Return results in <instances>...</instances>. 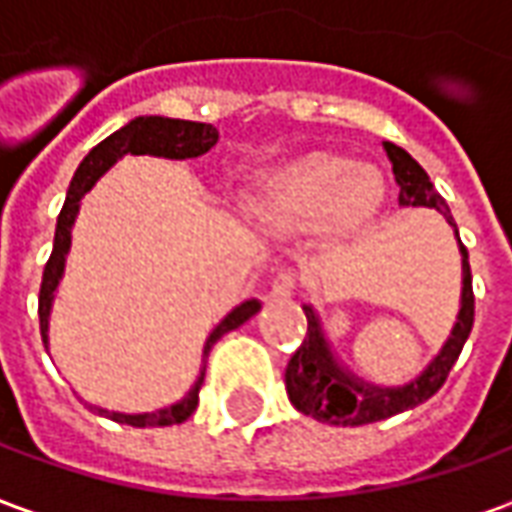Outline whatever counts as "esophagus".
<instances>
[{
    "label": "esophagus",
    "instance_id": "34e87169",
    "mask_svg": "<svg viewBox=\"0 0 512 512\" xmlns=\"http://www.w3.org/2000/svg\"><path fill=\"white\" fill-rule=\"evenodd\" d=\"M296 285H299V279H296L293 271H279L277 277H274V282H271V296H274V299H290Z\"/></svg>",
    "mask_w": 512,
    "mask_h": 512
}]
</instances>
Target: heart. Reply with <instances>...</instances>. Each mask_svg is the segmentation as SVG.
<instances>
[{
	"instance_id": "b5f03b06",
	"label": "heart",
	"mask_w": 512,
	"mask_h": 512,
	"mask_svg": "<svg viewBox=\"0 0 512 512\" xmlns=\"http://www.w3.org/2000/svg\"><path fill=\"white\" fill-rule=\"evenodd\" d=\"M386 197L378 169L334 153H307L260 180L255 208L285 227L321 224L345 238L365 230Z\"/></svg>"
}]
</instances>
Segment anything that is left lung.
<instances>
[{
    "label": "left lung",
    "mask_w": 512,
    "mask_h": 512,
    "mask_svg": "<svg viewBox=\"0 0 512 512\" xmlns=\"http://www.w3.org/2000/svg\"><path fill=\"white\" fill-rule=\"evenodd\" d=\"M386 156L392 161V172H395L397 186H400V205H425V208H436L447 216L452 224V216L447 205L441 200L433 183H430L428 172L419 167L414 158L408 156L403 147L384 142ZM461 244V238H458ZM463 255V296H461V312H458V323L452 329L450 340L441 348V354L428 365V370L411 381V384L400 386V389H381V386L365 384L351 373H345L343 367L334 362L329 354V345L323 340L321 326L312 307H304L307 315V334L296 348V354L290 356L288 370H285V386H288L290 403L299 408L301 414L318 419V422H329V425H370L378 419L395 417L406 408H414L425 403L428 397L439 392L447 376H450L452 365L458 362L463 351V343L469 340L474 326V290H472V268H469V252L461 244Z\"/></svg>",
    "instance_id": "obj_1"
}]
</instances>
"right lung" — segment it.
<instances>
[{"instance_id":"right-lung-1","label":"right lung","mask_w":512,"mask_h":512,"mask_svg":"<svg viewBox=\"0 0 512 512\" xmlns=\"http://www.w3.org/2000/svg\"><path fill=\"white\" fill-rule=\"evenodd\" d=\"M219 139V131L208 123H191V120H172V117H136L128 126L115 131L112 136H106L101 145H95L84 161L76 169L71 186H68V197L62 205L60 216H57V230H54V249L51 257L46 260L43 268V282H40V296H38V315H40V337L46 343V332H49V310H51V296L57 290V282L62 277V266H65V255H68V246H71V227L79 211V200L84 197V191L93 189V183L106 169L115 164L117 158L126 156H164V158H194L208 153ZM260 310V301H244L241 307H235L227 318H224L208 337L205 343V356L211 354V348L222 334L233 332L241 323L249 321L255 312ZM205 378V370L197 378V384L191 386V392L180 403L153 414H115V411H106V408H93L101 417L115 419V422H126L131 428H158V425H180L194 414V408L200 403V386Z\"/></svg>"}]
</instances>
